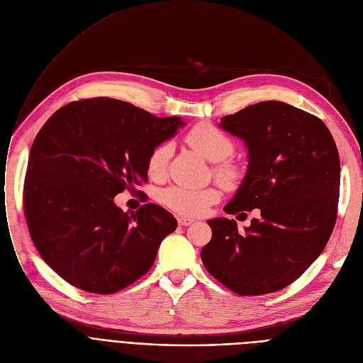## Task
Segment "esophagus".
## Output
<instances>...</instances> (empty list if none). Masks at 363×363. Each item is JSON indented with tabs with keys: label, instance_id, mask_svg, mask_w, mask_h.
Returning <instances> with one entry per match:
<instances>
[{
	"label": "esophagus",
	"instance_id": "esophagus-1",
	"mask_svg": "<svg viewBox=\"0 0 363 363\" xmlns=\"http://www.w3.org/2000/svg\"><path fill=\"white\" fill-rule=\"evenodd\" d=\"M177 221H179L180 225H190V224L195 223V220L190 218V217H179Z\"/></svg>",
	"mask_w": 363,
	"mask_h": 363
}]
</instances>
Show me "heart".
I'll return each mask as SVG.
<instances>
[{
  "label": "heart",
  "instance_id": "heart-1",
  "mask_svg": "<svg viewBox=\"0 0 363 363\" xmlns=\"http://www.w3.org/2000/svg\"><path fill=\"white\" fill-rule=\"evenodd\" d=\"M186 140L202 157L216 162L214 173L225 186H234L242 179L240 168L225 161L234 152V143L217 125L206 121L198 123L187 132ZM172 152L173 145L169 142L157 145L146 160L147 174L154 179L162 177ZM220 199L221 189L218 186L203 189L169 186L160 194V202L165 208L183 216H199Z\"/></svg>",
  "mask_w": 363,
  "mask_h": 363
}]
</instances>
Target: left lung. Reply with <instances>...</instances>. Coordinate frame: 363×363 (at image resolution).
Wrapping results in <instances>:
<instances>
[{"label":"left lung","mask_w":363,"mask_h":363,"mask_svg":"<svg viewBox=\"0 0 363 363\" xmlns=\"http://www.w3.org/2000/svg\"><path fill=\"white\" fill-rule=\"evenodd\" d=\"M245 140L247 174L230 203L236 216L258 208L245 231L234 220L208 224L201 250L208 272L240 296L279 291L321 255L337 220L340 158L328 127L313 114L280 101H264L221 118Z\"/></svg>","instance_id":"8db88e82"}]
</instances>
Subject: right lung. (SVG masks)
<instances>
[{
    "mask_svg": "<svg viewBox=\"0 0 363 363\" xmlns=\"http://www.w3.org/2000/svg\"><path fill=\"white\" fill-rule=\"evenodd\" d=\"M179 117H155L113 99L73 101L36 135L23 186L32 242L61 279L111 294L145 275L177 221L160 205L123 212L114 196L147 182L146 160L174 136Z\"/></svg>",
    "mask_w": 363,
    "mask_h": 363,
    "instance_id": "1",
    "label": "right lung"
}]
</instances>
